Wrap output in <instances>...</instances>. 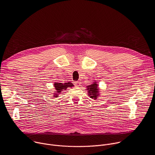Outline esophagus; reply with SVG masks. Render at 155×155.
<instances>
[{"label":"esophagus","mask_w":155,"mask_h":155,"mask_svg":"<svg viewBox=\"0 0 155 155\" xmlns=\"http://www.w3.org/2000/svg\"><path fill=\"white\" fill-rule=\"evenodd\" d=\"M74 84H75V86H80V83L79 81H74Z\"/></svg>","instance_id":"esophagus-1"}]
</instances>
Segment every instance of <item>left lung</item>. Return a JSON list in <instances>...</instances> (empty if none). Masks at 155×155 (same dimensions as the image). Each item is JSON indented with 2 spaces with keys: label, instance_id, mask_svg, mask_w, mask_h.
<instances>
[{
  "label": "left lung",
  "instance_id": "1",
  "mask_svg": "<svg viewBox=\"0 0 155 155\" xmlns=\"http://www.w3.org/2000/svg\"><path fill=\"white\" fill-rule=\"evenodd\" d=\"M86 90H87V94L93 99H96L99 95L98 84L96 81H94L93 84L87 86Z\"/></svg>",
  "mask_w": 155,
  "mask_h": 155
}]
</instances>
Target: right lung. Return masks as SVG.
<instances>
[{
	"label": "right lung",
	"mask_w": 155,
	"mask_h": 155,
	"mask_svg": "<svg viewBox=\"0 0 155 155\" xmlns=\"http://www.w3.org/2000/svg\"><path fill=\"white\" fill-rule=\"evenodd\" d=\"M54 86L55 87V92L53 97H58V94L61 93V91H62L63 90H66L68 87H72V86H74V84L71 82L64 83L55 82L54 83Z\"/></svg>",
	"instance_id": "right-lung-1"
}]
</instances>
